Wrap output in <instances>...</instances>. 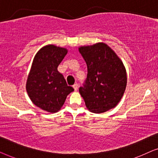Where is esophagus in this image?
<instances>
[{
	"mask_svg": "<svg viewBox=\"0 0 158 158\" xmlns=\"http://www.w3.org/2000/svg\"><path fill=\"white\" fill-rule=\"evenodd\" d=\"M73 88H74L75 90H77V88H78V85H77V83H75L74 85H73Z\"/></svg>",
	"mask_w": 158,
	"mask_h": 158,
	"instance_id": "obj_1",
	"label": "esophagus"
}]
</instances>
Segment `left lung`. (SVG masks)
<instances>
[{
  "label": "left lung",
  "instance_id": "obj_1",
  "mask_svg": "<svg viewBox=\"0 0 158 158\" xmlns=\"http://www.w3.org/2000/svg\"><path fill=\"white\" fill-rule=\"evenodd\" d=\"M79 52L87 64L88 73L79 92L90 111L101 114L115 107L127 85L123 62L104 43L81 47Z\"/></svg>",
  "mask_w": 158,
  "mask_h": 158
}]
</instances>
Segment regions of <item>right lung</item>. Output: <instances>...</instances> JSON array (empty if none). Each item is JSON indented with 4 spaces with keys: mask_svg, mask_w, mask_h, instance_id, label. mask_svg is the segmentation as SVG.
<instances>
[{
    "mask_svg": "<svg viewBox=\"0 0 158 158\" xmlns=\"http://www.w3.org/2000/svg\"><path fill=\"white\" fill-rule=\"evenodd\" d=\"M68 50L55 45H47L34 57L27 82L30 99L36 106L55 113L64 104L67 96L74 90L68 85L57 67Z\"/></svg>",
    "mask_w": 158,
    "mask_h": 158,
    "instance_id": "1",
    "label": "right lung"
}]
</instances>
